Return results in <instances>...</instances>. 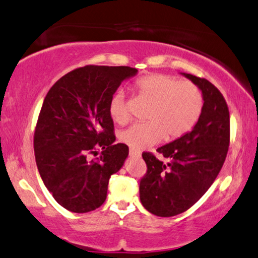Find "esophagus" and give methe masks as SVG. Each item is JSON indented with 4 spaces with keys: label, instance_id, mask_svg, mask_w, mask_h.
Segmentation results:
<instances>
[{
    "label": "esophagus",
    "instance_id": "obj_1",
    "mask_svg": "<svg viewBox=\"0 0 258 258\" xmlns=\"http://www.w3.org/2000/svg\"><path fill=\"white\" fill-rule=\"evenodd\" d=\"M129 154L132 157H137V158L141 157V152L138 151V150H135V149H130L129 150Z\"/></svg>",
    "mask_w": 258,
    "mask_h": 258
}]
</instances>
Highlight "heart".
<instances>
[{
  "label": "heart",
  "instance_id": "b5f03b06",
  "mask_svg": "<svg viewBox=\"0 0 258 258\" xmlns=\"http://www.w3.org/2000/svg\"><path fill=\"white\" fill-rule=\"evenodd\" d=\"M135 88L138 96L152 102V106L148 113L149 123H135L121 132L120 141L130 149H148L165 136L166 140L182 137L197 123L203 110V92L192 82L151 74L138 78ZM109 114L118 124L129 121L123 92H117L110 99Z\"/></svg>",
  "mask_w": 258,
  "mask_h": 258
}]
</instances>
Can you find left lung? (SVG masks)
I'll use <instances>...</instances> for the list:
<instances>
[{
  "label": "left lung",
  "mask_w": 258,
  "mask_h": 258,
  "mask_svg": "<svg viewBox=\"0 0 258 258\" xmlns=\"http://www.w3.org/2000/svg\"><path fill=\"white\" fill-rule=\"evenodd\" d=\"M203 92L204 106L190 133L157 149L166 161L143 152L146 167L141 202L158 217L187 211L208 191L223 167L229 146V110L223 94L205 78L183 74Z\"/></svg>",
  "instance_id": "left-lung-1"
}]
</instances>
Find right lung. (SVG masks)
<instances>
[{
	"mask_svg": "<svg viewBox=\"0 0 258 258\" xmlns=\"http://www.w3.org/2000/svg\"><path fill=\"white\" fill-rule=\"evenodd\" d=\"M130 67L85 66L49 89L34 130L38 170L55 201L71 212L104 204L110 175L122 167L129 148L115 141L109 102ZM99 149L101 156L94 160Z\"/></svg>",
	"mask_w": 258,
	"mask_h": 258,
	"instance_id": "right-lung-1",
	"label": "right lung"
}]
</instances>
